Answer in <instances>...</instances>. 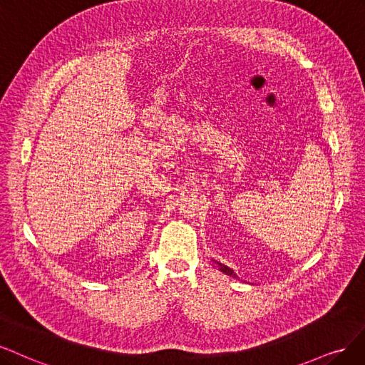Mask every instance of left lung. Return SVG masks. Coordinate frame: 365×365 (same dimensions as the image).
<instances>
[{"instance_id": "left-lung-1", "label": "left lung", "mask_w": 365, "mask_h": 365, "mask_svg": "<svg viewBox=\"0 0 365 365\" xmlns=\"http://www.w3.org/2000/svg\"><path fill=\"white\" fill-rule=\"evenodd\" d=\"M218 264V268H220V272H222V273H226L227 276H232V277H237V274L233 273V269L232 268H229V267H226V265H222V264H220V262H217Z\"/></svg>"}]
</instances>
